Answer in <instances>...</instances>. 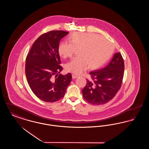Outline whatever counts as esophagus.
I'll list each match as a JSON object with an SVG mask.
<instances>
[{
  "mask_svg": "<svg viewBox=\"0 0 149 149\" xmlns=\"http://www.w3.org/2000/svg\"><path fill=\"white\" fill-rule=\"evenodd\" d=\"M78 77V75H75V74H72V78L73 79H76V78H77Z\"/></svg>",
  "mask_w": 149,
  "mask_h": 149,
  "instance_id": "obj_1",
  "label": "esophagus"
}]
</instances>
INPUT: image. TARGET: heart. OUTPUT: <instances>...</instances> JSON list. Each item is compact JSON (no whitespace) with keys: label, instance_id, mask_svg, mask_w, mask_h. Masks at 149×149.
I'll list each match as a JSON object with an SVG mask.
<instances>
[{"label":"heart","instance_id":"heart-1","mask_svg":"<svg viewBox=\"0 0 149 149\" xmlns=\"http://www.w3.org/2000/svg\"><path fill=\"white\" fill-rule=\"evenodd\" d=\"M69 42H62L58 52L63 58L70 57L76 51L77 56L66 64V71L80 75L89 68L99 69L111 57L113 44L106 38L93 33L74 32L68 38Z\"/></svg>","mask_w":149,"mask_h":149}]
</instances>
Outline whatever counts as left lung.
<instances>
[{
  "instance_id": "left-lung-1",
  "label": "left lung",
  "mask_w": 149,
  "mask_h": 149,
  "mask_svg": "<svg viewBox=\"0 0 149 149\" xmlns=\"http://www.w3.org/2000/svg\"><path fill=\"white\" fill-rule=\"evenodd\" d=\"M124 61L120 52L114 55L104 68L91 71V80L82 90L83 98L94 105L106 104L113 98L120 89L124 74Z\"/></svg>"
}]
</instances>
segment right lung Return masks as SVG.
Instances as JSON below:
<instances>
[{"mask_svg": "<svg viewBox=\"0 0 149 149\" xmlns=\"http://www.w3.org/2000/svg\"><path fill=\"white\" fill-rule=\"evenodd\" d=\"M68 33L64 31L43 33L34 42L26 57L25 73L29 86L44 102L52 103L63 98L71 82L70 73L60 74L63 68L58 52L61 39Z\"/></svg>", "mask_w": 149, "mask_h": 149, "instance_id": "1", "label": "right lung"}]
</instances>
